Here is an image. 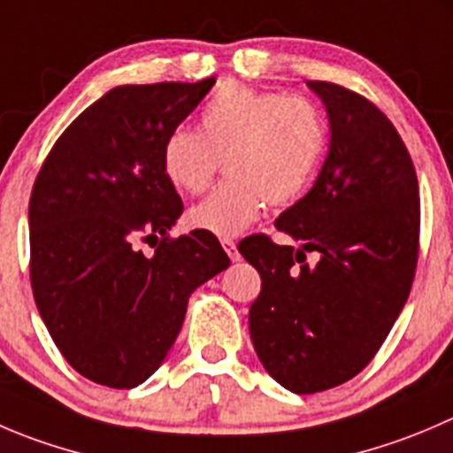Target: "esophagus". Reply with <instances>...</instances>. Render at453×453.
<instances>
[{"label": "esophagus", "mask_w": 453, "mask_h": 453, "mask_svg": "<svg viewBox=\"0 0 453 453\" xmlns=\"http://www.w3.org/2000/svg\"><path fill=\"white\" fill-rule=\"evenodd\" d=\"M221 245H223V250H226V252H227V257H230V261H239L241 254H239V248H236L234 241H232V239H223Z\"/></svg>", "instance_id": "obj_1"}]
</instances>
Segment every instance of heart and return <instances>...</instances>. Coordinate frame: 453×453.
<instances>
[{
	"instance_id": "1",
	"label": "heart",
	"mask_w": 453,
	"mask_h": 453,
	"mask_svg": "<svg viewBox=\"0 0 453 453\" xmlns=\"http://www.w3.org/2000/svg\"><path fill=\"white\" fill-rule=\"evenodd\" d=\"M327 142L320 110L305 96L223 83L201 108L199 133L174 128L161 146L170 186L201 195L226 165L227 179L188 212L196 230L236 236L265 203L288 205L310 186Z\"/></svg>"
}]
</instances>
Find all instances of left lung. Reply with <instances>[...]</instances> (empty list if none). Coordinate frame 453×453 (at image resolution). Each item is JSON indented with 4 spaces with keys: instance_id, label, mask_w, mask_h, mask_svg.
I'll list each match as a JSON object with an SVG mask.
<instances>
[{
    "instance_id": "obj_1",
    "label": "left lung",
    "mask_w": 453,
    "mask_h": 453,
    "mask_svg": "<svg viewBox=\"0 0 453 453\" xmlns=\"http://www.w3.org/2000/svg\"><path fill=\"white\" fill-rule=\"evenodd\" d=\"M329 117V152L316 183L274 221L303 248L267 234L241 241L261 274L250 336L267 374L294 394L354 379L396 323L418 263L420 196L392 121L358 92L307 81ZM319 251L307 264L304 254Z\"/></svg>"
}]
</instances>
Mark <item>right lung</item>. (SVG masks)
<instances>
[{"label": "right lung", "instance_id": "obj_1", "mask_svg": "<svg viewBox=\"0 0 453 453\" xmlns=\"http://www.w3.org/2000/svg\"><path fill=\"white\" fill-rule=\"evenodd\" d=\"M214 86H117L48 152L28 205L30 285L65 361L92 383L142 385L164 363L190 294L230 265L214 234L170 236L181 196L161 170L165 137ZM153 241L143 255L139 242Z\"/></svg>", "mask_w": 453, "mask_h": 453}]
</instances>
